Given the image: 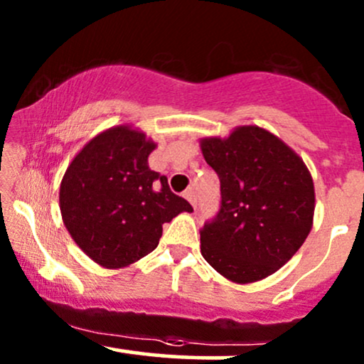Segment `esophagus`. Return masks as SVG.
Segmentation results:
<instances>
[{"mask_svg": "<svg viewBox=\"0 0 364 364\" xmlns=\"http://www.w3.org/2000/svg\"><path fill=\"white\" fill-rule=\"evenodd\" d=\"M185 198L191 203V207H193V208L196 207V195H195L193 190H186L185 191Z\"/></svg>", "mask_w": 364, "mask_h": 364, "instance_id": "esophagus-1", "label": "esophagus"}]
</instances>
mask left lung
Here are the masks:
<instances>
[{
  "label": "left lung",
  "mask_w": 364,
  "mask_h": 364,
  "mask_svg": "<svg viewBox=\"0 0 364 364\" xmlns=\"http://www.w3.org/2000/svg\"><path fill=\"white\" fill-rule=\"evenodd\" d=\"M220 181V208L200 252L229 281H262L291 260L313 225L315 186L303 159L265 128L237 127L200 140Z\"/></svg>",
  "instance_id": "left-lung-1"
}]
</instances>
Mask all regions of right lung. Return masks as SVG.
<instances>
[{
    "mask_svg": "<svg viewBox=\"0 0 364 364\" xmlns=\"http://www.w3.org/2000/svg\"><path fill=\"white\" fill-rule=\"evenodd\" d=\"M157 147L144 132L119 124L87 141L60 186L63 223L87 257L104 269H124L157 248L162 224L190 203L149 168Z\"/></svg>",
    "mask_w": 364,
    "mask_h": 364,
    "instance_id": "obj_1",
    "label": "right lung"
}]
</instances>
